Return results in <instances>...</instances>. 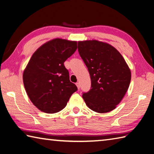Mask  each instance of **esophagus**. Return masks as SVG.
Instances as JSON below:
<instances>
[{"label":"esophagus","instance_id":"1","mask_svg":"<svg viewBox=\"0 0 154 154\" xmlns=\"http://www.w3.org/2000/svg\"><path fill=\"white\" fill-rule=\"evenodd\" d=\"M76 85L78 88V89H80V83H76Z\"/></svg>","mask_w":154,"mask_h":154}]
</instances>
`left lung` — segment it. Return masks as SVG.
<instances>
[{"label":"left lung","instance_id":"left-lung-1","mask_svg":"<svg viewBox=\"0 0 154 154\" xmlns=\"http://www.w3.org/2000/svg\"><path fill=\"white\" fill-rule=\"evenodd\" d=\"M78 51L89 72L91 87L83 98L94 112L105 113L116 108L128 89L131 72L119 51L97 40L78 42Z\"/></svg>","mask_w":154,"mask_h":154}]
</instances>
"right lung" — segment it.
<instances>
[{
  "instance_id": "right-lung-1",
  "label": "right lung",
  "mask_w": 154,
  "mask_h": 154,
  "mask_svg": "<svg viewBox=\"0 0 154 154\" xmlns=\"http://www.w3.org/2000/svg\"><path fill=\"white\" fill-rule=\"evenodd\" d=\"M77 50V42L54 39L34 52L23 73L26 91L39 110L53 114L63 109L77 87L64 62Z\"/></svg>"
}]
</instances>
